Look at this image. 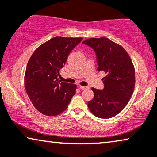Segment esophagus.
Returning a JSON list of instances; mask_svg holds the SVG:
<instances>
[{"label": "esophagus", "instance_id": "34e87169", "mask_svg": "<svg viewBox=\"0 0 157 157\" xmlns=\"http://www.w3.org/2000/svg\"><path fill=\"white\" fill-rule=\"evenodd\" d=\"M80 88L81 90H86V89H88V87H86V86H82V85H80Z\"/></svg>", "mask_w": 157, "mask_h": 157}]
</instances>
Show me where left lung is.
<instances>
[{"label": "left lung", "instance_id": "left-lung-1", "mask_svg": "<svg viewBox=\"0 0 157 157\" xmlns=\"http://www.w3.org/2000/svg\"><path fill=\"white\" fill-rule=\"evenodd\" d=\"M82 44L97 55L98 71H103V90L92 87L94 98L87 105L94 116L110 118L126 107L135 87V69L130 56L121 45L105 37L90 38Z\"/></svg>", "mask_w": 157, "mask_h": 157}]
</instances>
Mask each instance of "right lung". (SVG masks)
Segmentation results:
<instances>
[{
    "label": "right lung",
    "mask_w": 157,
    "mask_h": 157,
    "mask_svg": "<svg viewBox=\"0 0 157 157\" xmlns=\"http://www.w3.org/2000/svg\"><path fill=\"white\" fill-rule=\"evenodd\" d=\"M82 40L56 36L37 48L29 59L24 85L36 110L46 116H57L66 110L77 85L62 82L58 76L70 52Z\"/></svg>",
    "instance_id": "add662e5"
}]
</instances>
